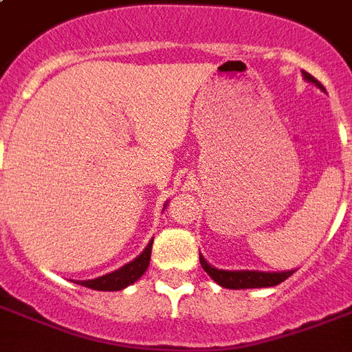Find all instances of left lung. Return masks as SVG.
<instances>
[{
	"label": "left lung",
	"instance_id": "left-lung-1",
	"mask_svg": "<svg viewBox=\"0 0 352 352\" xmlns=\"http://www.w3.org/2000/svg\"><path fill=\"white\" fill-rule=\"evenodd\" d=\"M303 74V80L309 82V84H314L316 87L325 93V87H323L320 82H318L312 74L301 71ZM199 261H201V267L204 268V272L208 274L210 278L214 279L215 283L225 287V289H263V287H276L281 281H285L287 278H290L294 270H283V272H261V270H223V268L212 267L206 259H204L201 254H199Z\"/></svg>",
	"mask_w": 352,
	"mask_h": 352
}]
</instances>
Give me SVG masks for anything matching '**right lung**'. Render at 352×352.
Segmentation results:
<instances>
[{
	"mask_svg": "<svg viewBox=\"0 0 352 352\" xmlns=\"http://www.w3.org/2000/svg\"><path fill=\"white\" fill-rule=\"evenodd\" d=\"M166 208V204H164ZM162 208V210H164ZM151 246H153V239L149 241L148 246L144 248L142 254L137 256L133 261H129L127 265L120 267L115 272H109L106 276H100V278L87 279V281H78V285L82 287H87V289L93 290H122L133 285L140 276H142L149 267V257H151Z\"/></svg>",
	"mask_w": 352,
	"mask_h": 352,
	"instance_id": "1",
	"label": "right lung"
}]
</instances>
